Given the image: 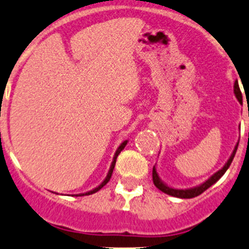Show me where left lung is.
<instances>
[{"instance_id":"obj_1","label":"left lung","mask_w":249,"mask_h":249,"mask_svg":"<svg viewBox=\"0 0 249 249\" xmlns=\"http://www.w3.org/2000/svg\"><path fill=\"white\" fill-rule=\"evenodd\" d=\"M233 94H235L236 99L238 100V102H240V104H242V94H241V90H240V88H238L237 80H236L235 84H233ZM237 147H238V142L236 143L231 155H230V158L228 159V161L225 162L224 166H223L219 171L215 172L214 175L211 176L207 180H205V182L201 183V184L196 185V187L187 188V189H177V188L170 187V185H167L166 183L162 182L161 178H160L159 175H158L157 167L155 166L153 167V182H154V185L158 188V189L161 190L162 193H165V194L171 195V196H175V197H179V199H192V197L197 196V195L202 194L205 190H207L211 185L214 184V183L217 182V180L219 179V178L222 177L225 172H227V170L229 169V166L231 165L233 157H235V154H236V150H237Z\"/></svg>"}]
</instances>
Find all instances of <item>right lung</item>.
<instances>
[{"instance_id": "1", "label": "right lung", "mask_w": 249, "mask_h": 249, "mask_svg": "<svg viewBox=\"0 0 249 249\" xmlns=\"http://www.w3.org/2000/svg\"><path fill=\"white\" fill-rule=\"evenodd\" d=\"M126 144H127V140H126V141H124V142H123L122 144H120L119 147H118V149L115 150V153H114V157H113V161H112V164H110V167H109V170H108V173H107V176H106V178H105V179H104V182H102L101 184H100V185H97L96 188H94V189H92V190H89V192H87V193H83V194H76V196H83V195H91V194H94V193L99 192V190L101 189V188H104L105 185H106L107 183L109 182L110 177H112L113 170H114V166H115V161H117V158H118V155L120 154V152H122V150L124 149V148H125V145H126Z\"/></svg>"}]
</instances>
